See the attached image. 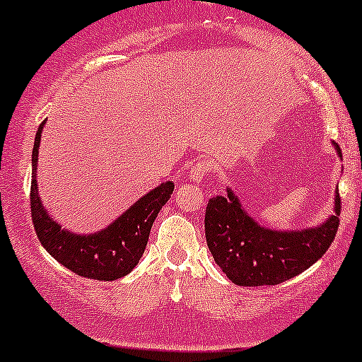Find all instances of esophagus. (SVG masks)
<instances>
[{"mask_svg": "<svg viewBox=\"0 0 362 362\" xmlns=\"http://www.w3.org/2000/svg\"><path fill=\"white\" fill-rule=\"evenodd\" d=\"M210 169H212V164L209 160H198L197 164L189 169V177H192L193 182H202L206 180Z\"/></svg>", "mask_w": 362, "mask_h": 362, "instance_id": "34e87169", "label": "esophagus"}]
</instances>
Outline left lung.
Wrapping results in <instances>:
<instances>
[{"instance_id":"1","label":"left lung","mask_w":362,"mask_h":362,"mask_svg":"<svg viewBox=\"0 0 362 362\" xmlns=\"http://www.w3.org/2000/svg\"><path fill=\"white\" fill-rule=\"evenodd\" d=\"M342 159L339 145H334ZM209 200L205 238L221 270L235 286L282 284L323 257L339 229L340 197L335 189L334 215L306 229H270L255 221L233 188Z\"/></svg>"}]
</instances>
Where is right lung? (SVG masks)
<instances>
[{
	"label": "right lung",
	"instance_id": "right-lung-1",
	"mask_svg": "<svg viewBox=\"0 0 362 362\" xmlns=\"http://www.w3.org/2000/svg\"><path fill=\"white\" fill-rule=\"evenodd\" d=\"M44 124L46 121L37 129L32 150L30 182L32 222L40 245L56 262L76 275L95 280L124 277L140 262L153 221L173 194L174 182H160L104 229L90 234L71 233L51 217L37 189L39 145Z\"/></svg>",
	"mask_w": 362,
	"mask_h": 362
}]
</instances>
